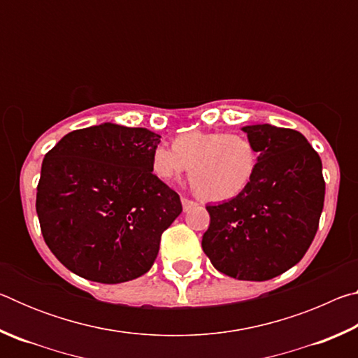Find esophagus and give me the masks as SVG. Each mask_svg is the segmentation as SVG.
Here are the masks:
<instances>
[{"label": "esophagus", "mask_w": 358, "mask_h": 358, "mask_svg": "<svg viewBox=\"0 0 358 358\" xmlns=\"http://www.w3.org/2000/svg\"><path fill=\"white\" fill-rule=\"evenodd\" d=\"M181 205H183V210H185V211H187V210H191L192 207H196V205H197V202H194V201H191V199L181 197Z\"/></svg>", "instance_id": "1"}]
</instances>
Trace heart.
Listing matches in <instances>:
<instances>
[{
  "label": "heart",
  "mask_w": 358,
  "mask_h": 358,
  "mask_svg": "<svg viewBox=\"0 0 358 358\" xmlns=\"http://www.w3.org/2000/svg\"><path fill=\"white\" fill-rule=\"evenodd\" d=\"M256 167L254 143L232 132L189 131L175 138L173 145L159 143L151 151V172L157 180L172 183L189 169L192 186L208 201L238 196Z\"/></svg>",
  "instance_id": "b5f03b06"
}]
</instances>
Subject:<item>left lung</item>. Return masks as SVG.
<instances>
[{
  "instance_id": "left-lung-1",
  "label": "left lung",
  "mask_w": 358,
  "mask_h": 358,
  "mask_svg": "<svg viewBox=\"0 0 358 358\" xmlns=\"http://www.w3.org/2000/svg\"><path fill=\"white\" fill-rule=\"evenodd\" d=\"M257 167L232 201L208 205L203 252L216 270L241 281H266L299 264L324 208L322 162L299 131L245 126Z\"/></svg>"
}]
</instances>
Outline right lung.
<instances>
[{
    "label": "right lung",
    "instance_id": "add662e5",
    "mask_svg": "<svg viewBox=\"0 0 358 358\" xmlns=\"http://www.w3.org/2000/svg\"><path fill=\"white\" fill-rule=\"evenodd\" d=\"M161 136L102 123L66 134L42 161L36 194L42 237L85 280L142 276L161 235L181 213L180 196L151 172Z\"/></svg>",
    "mask_w": 358,
    "mask_h": 358
}]
</instances>
